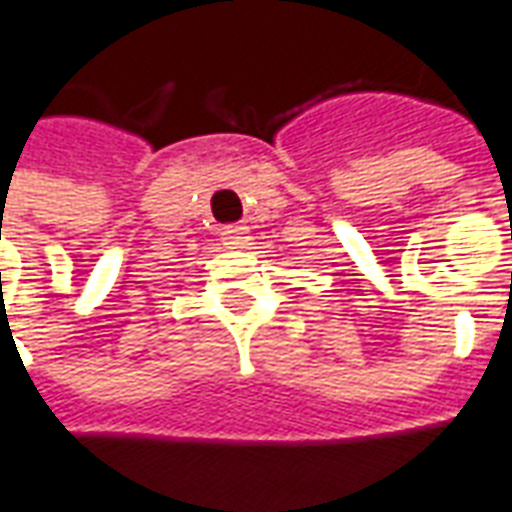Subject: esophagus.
Masks as SVG:
<instances>
[{
	"label": "esophagus",
	"mask_w": 512,
	"mask_h": 512,
	"mask_svg": "<svg viewBox=\"0 0 512 512\" xmlns=\"http://www.w3.org/2000/svg\"><path fill=\"white\" fill-rule=\"evenodd\" d=\"M221 235H224V244L230 246V249H241L249 241V227H244V224H227L221 230Z\"/></svg>",
	"instance_id": "1"
}]
</instances>
